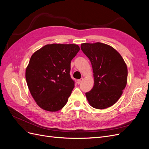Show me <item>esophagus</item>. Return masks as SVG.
Masks as SVG:
<instances>
[{"mask_svg": "<svg viewBox=\"0 0 149 149\" xmlns=\"http://www.w3.org/2000/svg\"><path fill=\"white\" fill-rule=\"evenodd\" d=\"M83 78H81L80 79H79V80H77V83H78V84H81V81L83 80Z\"/></svg>", "mask_w": 149, "mask_h": 149, "instance_id": "34e87169", "label": "esophagus"}]
</instances>
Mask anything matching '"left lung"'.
<instances>
[{
	"label": "left lung",
	"instance_id": "left-lung-1",
	"mask_svg": "<svg viewBox=\"0 0 149 149\" xmlns=\"http://www.w3.org/2000/svg\"><path fill=\"white\" fill-rule=\"evenodd\" d=\"M81 49L92 64L94 85L85 93L91 107L105 109L121 97L127 80L126 62L111 46L102 42L82 43Z\"/></svg>",
	"mask_w": 149,
	"mask_h": 149
}]
</instances>
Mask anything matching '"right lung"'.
I'll return each mask as SVG.
<instances>
[{
    "label": "right lung",
    "mask_w": 149,
    "mask_h": 149,
    "mask_svg": "<svg viewBox=\"0 0 149 149\" xmlns=\"http://www.w3.org/2000/svg\"><path fill=\"white\" fill-rule=\"evenodd\" d=\"M80 50L74 44H48L31 56L25 72L28 89L36 104L51 112L63 108L74 88L70 62Z\"/></svg>",
    "instance_id": "add662e5"
}]
</instances>
